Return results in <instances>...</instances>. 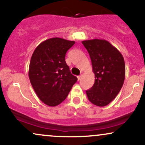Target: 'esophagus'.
<instances>
[{
	"label": "esophagus",
	"mask_w": 145,
	"mask_h": 145,
	"mask_svg": "<svg viewBox=\"0 0 145 145\" xmlns=\"http://www.w3.org/2000/svg\"><path fill=\"white\" fill-rule=\"evenodd\" d=\"M81 77H82L81 76H77V78H78V81H79V80H80V79H81Z\"/></svg>",
	"instance_id": "1"
}]
</instances>
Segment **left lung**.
<instances>
[{"label":"left lung","instance_id":"left-lung-1","mask_svg":"<svg viewBox=\"0 0 145 145\" xmlns=\"http://www.w3.org/2000/svg\"><path fill=\"white\" fill-rule=\"evenodd\" d=\"M89 53L95 84L86 90L88 100L99 107L107 105L118 95L125 80L122 55L110 42L102 39L82 42Z\"/></svg>","mask_w":145,"mask_h":145}]
</instances>
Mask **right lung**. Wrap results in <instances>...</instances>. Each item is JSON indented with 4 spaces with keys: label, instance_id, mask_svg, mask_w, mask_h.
Here are the masks:
<instances>
[{
    "label": "right lung",
    "instance_id": "1",
    "mask_svg": "<svg viewBox=\"0 0 145 145\" xmlns=\"http://www.w3.org/2000/svg\"><path fill=\"white\" fill-rule=\"evenodd\" d=\"M75 41L52 38L41 42L31 57L29 78L40 100L46 105L55 107L67 97L76 76L71 74L65 54Z\"/></svg>",
    "mask_w": 145,
    "mask_h": 145
}]
</instances>
